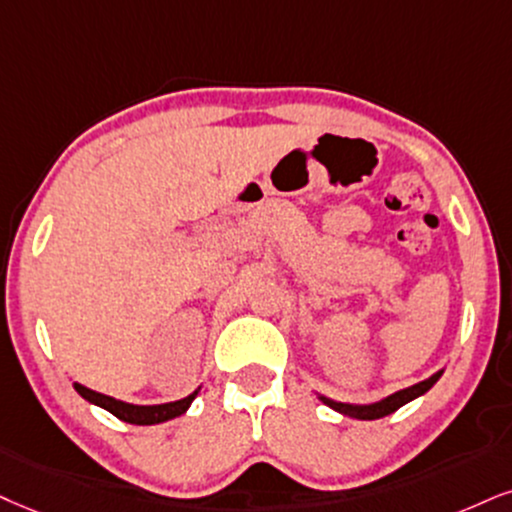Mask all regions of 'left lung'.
<instances>
[{"label": "left lung", "instance_id": "left-lung-1", "mask_svg": "<svg viewBox=\"0 0 512 512\" xmlns=\"http://www.w3.org/2000/svg\"><path fill=\"white\" fill-rule=\"evenodd\" d=\"M441 372H444V370H439L437 375L430 377V380L418 382V384H413V387L396 391V394H391V396H387V399H382V401H377V403H370V406H351V403H337V401H332V399H325V396H320V401L327 403V406L334 408V410H339V413L349 415V418L377 420V418H384V415H391V413H394V410H399L401 406H406L408 401L418 399V396L425 394V391H430L434 384H437V380L441 377Z\"/></svg>", "mask_w": 512, "mask_h": 512}]
</instances>
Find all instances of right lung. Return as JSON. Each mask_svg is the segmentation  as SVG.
<instances>
[{"mask_svg":"<svg viewBox=\"0 0 512 512\" xmlns=\"http://www.w3.org/2000/svg\"><path fill=\"white\" fill-rule=\"evenodd\" d=\"M73 387L82 396V399H87L90 403H97V406L109 410V413L116 415L118 420L130 422V425H159V422L178 418V415H182L189 408V403L194 401V396L199 394V391H194V394L185 396V399L173 401V403H161V406H132V403L116 401V399H111V396L99 394V391L82 387V384H78V382H75Z\"/></svg>","mask_w":512,"mask_h":512,"instance_id":"right-lung-1","label":"right lung"}]
</instances>
